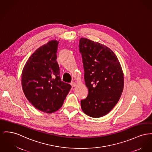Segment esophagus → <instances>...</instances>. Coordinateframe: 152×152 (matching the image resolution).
<instances>
[{
    "label": "esophagus",
    "instance_id": "esophagus-1",
    "mask_svg": "<svg viewBox=\"0 0 152 152\" xmlns=\"http://www.w3.org/2000/svg\"><path fill=\"white\" fill-rule=\"evenodd\" d=\"M71 85L72 87L73 88V87H75L76 86V83H75V82H72L71 83Z\"/></svg>",
    "mask_w": 152,
    "mask_h": 152
}]
</instances>
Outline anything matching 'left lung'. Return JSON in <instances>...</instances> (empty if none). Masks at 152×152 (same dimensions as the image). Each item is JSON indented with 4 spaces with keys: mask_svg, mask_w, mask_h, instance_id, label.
<instances>
[{
    "mask_svg": "<svg viewBox=\"0 0 152 152\" xmlns=\"http://www.w3.org/2000/svg\"><path fill=\"white\" fill-rule=\"evenodd\" d=\"M79 50L88 89L87 98L81 100V109L92 118L104 116L115 107L124 90L121 64L109 48L86 38H81Z\"/></svg>",
    "mask_w": 152,
    "mask_h": 152,
    "instance_id": "left-lung-1",
    "label": "left lung"
}]
</instances>
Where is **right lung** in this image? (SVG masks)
<instances>
[{"mask_svg":"<svg viewBox=\"0 0 152 152\" xmlns=\"http://www.w3.org/2000/svg\"><path fill=\"white\" fill-rule=\"evenodd\" d=\"M59 41L51 40L40 46L25 64L22 87L28 102L37 110L53 113L62 107L71 86L61 80L56 61Z\"/></svg>","mask_w":152,"mask_h":152,"instance_id":"1","label":"right lung"}]
</instances>
